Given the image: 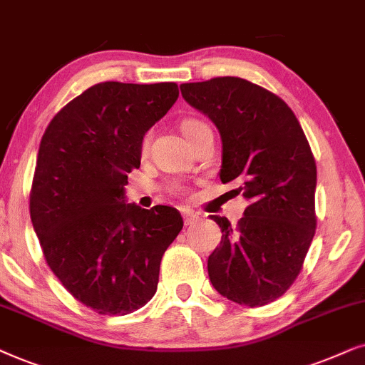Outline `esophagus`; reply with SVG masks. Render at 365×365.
<instances>
[{
  "label": "esophagus",
  "mask_w": 365,
  "mask_h": 365,
  "mask_svg": "<svg viewBox=\"0 0 365 365\" xmlns=\"http://www.w3.org/2000/svg\"><path fill=\"white\" fill-rule=\"evenodd\" d=\"M183 220H185V225H193V223L200 220V215L195 212H190V210L183 212Z\"/></svg>",
  "instance_id": "1"
}]
</instances>
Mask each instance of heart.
I'll use <instances>...</instances> for the list:
<instances>
[{"instance_id": "1", "label": "heart", "mask_w": 365, "mask_h": 365, "mask_svg": "<svg viewBox=\"0 0 365 365\" xmlns=\"http://www.w3.org/2000/svg\"><path fill=\"white\" fill-rule=\"evenodd\" d=\"M202 126H205V123H203V121H200V120H195V118H185L182 121V125H180V128H182V133L185 135L187 137V140H190L192 137H193V133L197 132V130H200ZM147 145H148V138H145L143 140V143H142V147L143 148H147ZM173 188L177 192H182L183 188H182V185H173Z\"/></svg>"}]
</instances>
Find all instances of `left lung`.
Returning a JSON list of instances; mask_svg holds the SVG:
<instances>
[{
    "instance_id": "obj_1",
    "label": "left lung",
    "mask_w": 365,
    "mask_h": 365,
    "mask_svg": "<svg viewBox=\"0 0 365 365\" xmlns=\"http://www.w3.org/2000/svg\"><path fill=\"white\" fill-rule=\"evenodd\" d=\"M188 105L220 132L222 183L235 182L250 205L222 228L208 277L232 302L260 307L287 292L302 270L315 233L317 167L287 103L244 78L218 76L180 85Z\"/></svg>"
}]
</instances>
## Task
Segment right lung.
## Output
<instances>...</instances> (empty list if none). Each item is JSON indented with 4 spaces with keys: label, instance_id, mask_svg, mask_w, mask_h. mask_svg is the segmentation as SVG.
Masks as SVG:
<instances>
[{
    "label": "right lung",
    "instance_id": "obj_1",
    "mask_svg": "<svg viewBox=\"0 0 365 365\" xmlns=\"http://www.w3.org/2000/svg\"><path fill=\"white\" fill-rule=\"evenodd\" d=\"M178 98L177 83L93 85L53 116L36 158L30 215L46 264L76 300L126 315L157 292L160 262L183 218L125 202L145 133Z\"/></svg>",
    "mask_w": 365,
    "mask_h": 365
}]
</instances>
